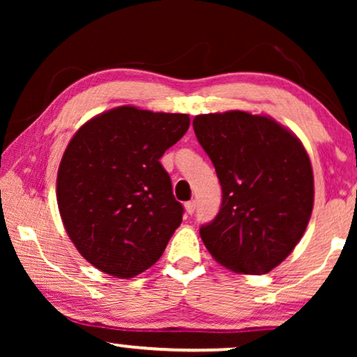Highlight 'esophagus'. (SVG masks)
Returning a JSON list of instances; mask_svg holds the SVG:
<instances>
[{"label":"esophagus","mask_w":357,"mask_h":357,"mask_svg":"<svg viewBox=\"0 0 357 357\" xmlns=\"http://www.w3.org/2000/svg\"><path fill=\"white\" fill-rule=\"evenodd\" d=\"M195 208H197V202H193V199H192V202L185 203V209H187L188 214H193L195 213Z\"/></svg>","instance_id":"1"}]
</instances>
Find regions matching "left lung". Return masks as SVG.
I'll return each instance as SVG.
<instances>
[{"label": "left lung", "instance_id": "1", "mask_svg": "<svg viewBox=\"0 0 357 357\" xmlns=\"http://www.w3.org/2000/svg\"><path fill=\"white\" fill-rule=\"evenodd\" d=\"M222 188L218 216L199 229L214 260L265 275L294 250L314 208V172L299 138L266 115L231 110L193 119Z\"/></svg>", "mask_w": 357, "mask_h": 357}]
</instances>
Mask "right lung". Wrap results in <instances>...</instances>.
Instances as JSON below:
<instances>
[{
    "mask_svg": "<svg viewBox=\"0 0 357 357\" xmlns=\"http://www.w3.org/2000/svg\"><path fill=\"white\" fill-rule=\"evenodd\" d=\"M188 126L185 114L121 105L71 138L58 167V209L77 252L97 270L125 280L164 253L183 206L159 159Z\"/></svg>",
    "mask_w": 357,
    "mask_h": 357,
    "instance_id": "obj_1",
    "label": "right lung"
}]
</instances>
